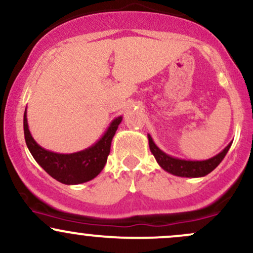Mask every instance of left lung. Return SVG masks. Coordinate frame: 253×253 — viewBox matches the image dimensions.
<instances>
[{
	"mask_svg": "<svg viewBox=\"0 0 253 253\" xmlns=\"http://www.w3.org/2000/svg\"><path fill=\"white\" fill-rule=\"evenodd\" d=\"M149 146L151 150L152 155L156 158L157 163L161 166V168L165 169L168 173L173 174L176 176L182 177H202L208 175L209 173L217 167L223 160L224 156L227 155L228 150L232 145V141L226 146L220 154L213 156L209 160L204 161H190V160H181V158H176L170 156V155L166 154L161 150L156 144L152 140L151 135L148 134Z\"/></svg>",
	"mask_w": 253,
	"mask_h": 253,
	"instance_id": "obj_1",
	"label": "left lung"
}]
</instances>
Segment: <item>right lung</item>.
Listing matches in <instances>:
<instances>
[{
	"mask_svg": "<svg viewBox=\"0 0 253 253\" xmlns=\"http://www.w3.org/2000/svg\"><path fill=\"white\" fill-rule=\"evenodd\" d=\"M122 116L114 119L108 129L97 143L90 148L73 154H57L42 148L36 143L27 125L26 110L24 113L25 141L30 152L50 176L65 185H78L95 179L104 168L110 152L113 137L115 135Z\"/></svg>",
	"mask_w": 253,
	"mask_h": 253,
	"instance_id": "right-lung-1",
	"label": "right lung"
}]
</instances>
